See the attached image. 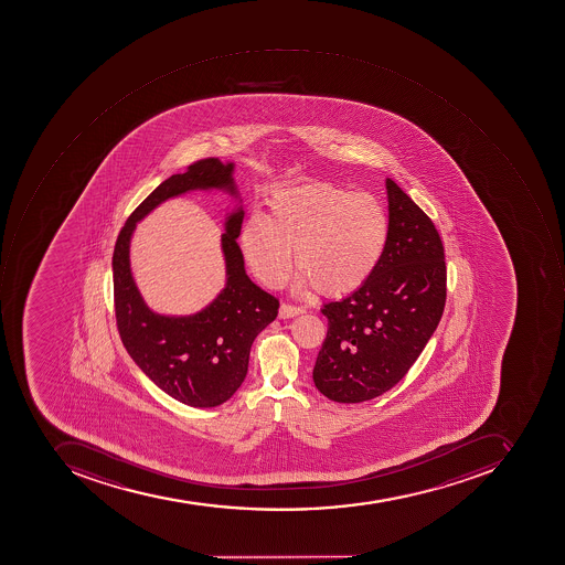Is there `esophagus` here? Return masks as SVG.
<instances>
[{"instance_id":"esophagus-1","label":"esophagus","mask_w":565,"mask_h":565,"mask_svg":"<svg viewBox=\"0 0 565 565\" xmlns=\"http://www.w3.org/2000/svg\"><path fill=\"white\" fill-rule=\"evenodd\" d=\"M303 309L297 308V306H290V303H281L280 309H278V316L281 319L294 318V316L302 315Z\"/></svg>"}]
</instances>
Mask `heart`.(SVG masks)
<instances>
[{
    "label": "heart",
    "instance_id": "heart-1",
    "mask_svg": "<svg viewBox=\"0 0 565 565\" xmlns=\"http://www.w3.org/2000/svg\"><path fill=\"white\" fill-rule=\"evenodd\" d=\"M388 232V216L373 195L312 182L275 192L266 220L242 226L241 249L266 287L287 284L296 253L303 284L321 296L340 297L370 280Z\"/></svg>",
    "mask_w": 565,
    "mask_h": 565
}]
</instances>
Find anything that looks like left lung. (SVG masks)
Returning a JSON list of instances; mask_svg holds the SVG:
<instances>
[{
	"instance_id": "left-lung-1",
	"label": "left lung",
	"mask_w": 565,
	"mask_h": 565,
	"mask_svg": "<svg viewBox=\"0 0 565 565\" xmlns=\"http://www.w3.org/2000/svg\"><path fill=\"white\" fill-rule=\"evenodd\" d=\"M388 242L370 280L321 309L327 339L312 380L324 397L358 404L380 397L407 374L444 315V244L428 214L386 179Z\"/></svg>"
}]
</instances>
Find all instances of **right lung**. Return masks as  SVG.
<instances>
[{"mask_svg":"<svg viewBox=\"0 0 565 565\" xmlns=\"http://www.w3.org/2000/svg\"><path fill=\"white\" fill-rule=\"evenodd\" d=\"M234 163L206 158L161 182L125 222L114 250L115 316L121 342L142 373L164 393L191 407H216L228 401L249 366L250 345L277 318V297L247 277L237 244L244 211L226 216L222 249L226 284L203 311L163 316L151 311L130 271V237L137 222L167 199L189 191L220 189L237 195Z\"/></svg>","mask_w":565,"mask_h":565,"instance_id":"obj_1","label":"right lung"}]
</instances>
